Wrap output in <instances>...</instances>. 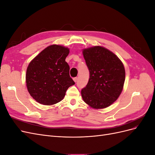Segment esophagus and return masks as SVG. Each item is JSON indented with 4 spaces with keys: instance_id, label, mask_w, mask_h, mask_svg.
Masks as SVG:
<instances>
[{
    "instance_id": "esophagus-1",
    "label": "esophagus",
    "mask_w": 155,
    "mask_h": 155,
    "mask_svg": "<svg viewBox=\"0 0 155 155\" xmlns=\"http://www.w3.org/2000/svg\"><path fill=\"white\" fill-rule=\"evenodd\" d=\"M73 80H74L75 82H76V81H77V80H78V78H77V77H76V78H73Z\"/></svg>"
}]
</instances>
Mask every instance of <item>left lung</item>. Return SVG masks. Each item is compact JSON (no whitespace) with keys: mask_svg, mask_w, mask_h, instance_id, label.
<instances>
[{"mask_svg":"<svg viewBox=\"0 0 155 155\" xmlns=\"http://www.w3.org/2000/svg\"><path fill=\"white\" fill-rule=\"evenodd\" d=\"M83 57L90 73L81 96L94 109H104L118 99L124 87L125 72L117 56L101 46L85 49Z\"/></svg>","mask_w":155,"mask_h":155,"instance_id":"obj_1","label":"left lung"}]
</instances>
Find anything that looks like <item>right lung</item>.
Segmentation results:
<instances>
[{"mask_svg": "<svg viewBox=\"0 0 155 155\" xmlns=\"http://www.w3.org/2000/svg\"><path fill=\"white\" fill-rule=\"evenodd\" d=\"M69 49L51 45L30 63L26 81L31 96L41 104L51 105L61 101L68 87L75 84L65 61Z\"/></svg>", "mask_w": 155, "mask_h": 155, "instance_id": "add662e5", "label": "right lung"}]
</instances>
